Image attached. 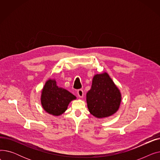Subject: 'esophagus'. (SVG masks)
<instances>
[{
  "instance_id": "1",
  "label": "esophagus",
  "mask_w": 160,
  "mask_h": 160,
  "mask_svg": "<svg viewBox=\"0 0 160 160\" xmlns=\"http://www.w3.org/2000/svg\"><path fill=\"white\" fill-rule=\"evenodd\" d=\"M77 94H78V96L80 97V98H82L83 96V91L82 89H78L77 91Z\"/></svg>"
}]
</instances>
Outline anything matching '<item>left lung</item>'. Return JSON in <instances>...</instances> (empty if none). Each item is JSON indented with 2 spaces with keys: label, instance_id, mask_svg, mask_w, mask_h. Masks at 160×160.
I'll return each mask as SVG.
<instances>
[{
  "label": "left lung",
  "instance_id": "left-lung-1",
  "mask_svg": "<svg viewBox=\"0 0 160 160\" xmlns=\"http://www.w3.org/2000/svg\"><path fill=\"white\" fill-rule=\"evenodd\" d=\"M122 100L120 89L106 72L94 75L86 94L89 113L98 119L112 116L119 109Z\"/></svg>",
  "mask_w": 160,
  "mask_h": 160
}]
</instances>
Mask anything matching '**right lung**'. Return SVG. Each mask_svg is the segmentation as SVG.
<instances>
[{
	"mask_svg": "<svg viewBox=\"0 0 160 160\" xmlns=\"http://www.w3.org/2000/svg\"><path fill=\"white\" fill-rule=\"evenodd\" d=\"M76 99L77 97L69 91L58 87L55 79H48L41 90L42 107L47 113L54 116L62 115L69 103Z\"/></svg>",
	"mask_w": 160,
	"mask_h": 160,
	"instance_id": "add662e5",
	"label": "right lung"
}]
</instances>
